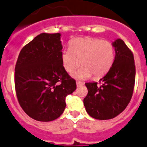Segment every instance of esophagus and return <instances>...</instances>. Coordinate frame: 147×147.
Wrapping results in <instances>:
<instances>
[{
  "label": "esophagus",
  "instance_id": "esophagus-1",
  "mask_svg": "<svg viewBox=\"0 0 147 147\" xmlns=\"http://www.w3.org/2000/svg\"><path fill=\"white\" fill-rule=\"evenodd\" d=\"M84 85V82H76V86L77 87H80V86H82Z\"/></svg>",
  "mask_w": 147,
  "mask_h": 147
}]
</instances>
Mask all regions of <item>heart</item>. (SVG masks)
<instances>
[{
  "instance_id": "b5f03b06",
  "label": "heart",
  "mask_w": 147,
  "mask_h": 147,
  "mask_svg": "<svg viewBox=\"0 0 147 147\" xmlns=\"http://www.w3.org/2000/svg\"><path fill=\"white\" fill-rule=\"evenodd\" d=\"M61 59L67 73L75 71L80 64L82 65L73 73L74 78L86 80L92 75L100 77L112 66L115 59V48L111 41L107 40L80 37L70 42V49L62 51Z\"/></svg>"
}]
</instances>
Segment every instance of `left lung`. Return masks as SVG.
I'll list each match as a JSON object with an SVG mask.
<instances>
[{"label": "left lung", "instance_id": "obj_1", "mask_svg": "<svg viewBox=\"0 0 147 147\" xmlns=\"http://www.w3.org/2000/svg\"><path fill=\"white\" fill-rule=\"evenodd\" d=\"M115 59L109 72L97 82H87L84 98L86 111L93 118L109 120L124 111L133 94L135 81L134 56L122 39L113 42Z\"/></svg>", "mask_w": 147, "mask_h": 147}]
</instances>
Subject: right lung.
Listing matches in <instances>:
<instances>
[{
    "label": "right lung",
    "instance_id": "add662e5",
    "mask_svg": "<svg viewBox=\"0 0 147 147\" xmlns=\"http://www.w3.org/2000/svg\"><path fill=\"white\" fill-rule=\"evenodd\" d=\"M60 33H41L21 51L15 68V87L20 106L31 118L57 119L65 98L76 90V81L64 68Z\"/></svg>",
    "mask_w": 147,
    "mask_h": 147
}]
</instances>
